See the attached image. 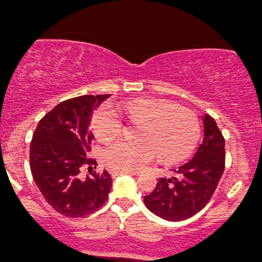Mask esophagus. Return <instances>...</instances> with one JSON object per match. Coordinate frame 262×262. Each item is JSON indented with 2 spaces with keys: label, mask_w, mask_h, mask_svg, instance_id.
I'll list each match as a JSON object with an SVG mask.
<instances>
[{
  "label": "esophagus",
  "mask_w": 262,
  "mask_h": 262,
  "mask_svg": "<svg viewBox=\"0 0 262 262\" xmlns=\"http://www.w3.org/2000/svg\"><path fill=\"white\" fill-rule=\"evenodd\" d=\"M111 174L113 176V177H117V176H122V174H130V176H134V174H137L136 172H127V170H117V169H112L111 170Z\"/></svg>",
  "instance_id": "esophagus-1"
}]
</instances>
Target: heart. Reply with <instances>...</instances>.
<instances>
[{
	"instance_id": "1",
	"label": "heart",
	"mask_w": 262,
	"mask_h": 262,
	"mask_svg": "<svg viewBox=\"0 0 262 262\" xmlns=\"http://www.w3.org/2000/svg\"><path fill=\"white\" fill-rule=\"evenodd\" d=\"M140 123L137 141L121 140L104 150L108 167L135 172L154 160L157 152L162 162L173 164L190 157L200 137V122L193 112L167 100L139 99L112 108L103 105L92 116V130L98 140L111 142L123 130L122 118Z\"/></svg>"
}]
</instances>
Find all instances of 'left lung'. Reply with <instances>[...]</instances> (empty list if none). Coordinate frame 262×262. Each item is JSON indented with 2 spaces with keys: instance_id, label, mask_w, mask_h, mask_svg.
I'll list each match as a JSON object with an SVG mask.
<instances>
[{
  "instance_id": "left-lung-1",
  "label": "left lung",
  "mask_w": 262,
  "mask_h": 262,
  "mask_svg": "<svg viewBox=\"0 0 262 262\" xmlns=\"http://www.w3.org/2000/svg\"><path fill=\"white\" fill-rule=\"evenodd\" d=\"M204 140L195 157L173 169L174 176L158 180L157 187L144 198L146 208L170 222L191 218L205 208L225 167V141L215 120L204 117Z\"/></svg>"
}]
</instances>
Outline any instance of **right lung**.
<instances>
[{"label": "right lung", "instance_id": "add662e5", "mask_svg": "<svg viewBox=\"0 0 262 262\" xmlns=\"http://www.w3.org/2000/svg\"><path fill=\"white\" fill-rule=\"evenodd\" d=\"M110 94L82 95L59 103L39 121L30 142V170L47 203L69 218L94 213L107 201L112 178L107 170L93 172L89 158L94 136L90 117ZM82 166L92 172L79 176Z\"/></svg>", "mask_w": 262, "mask_h": 262}]
</instances>
